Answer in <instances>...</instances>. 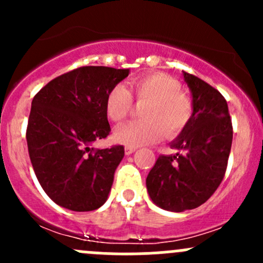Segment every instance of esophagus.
<instances>
[{
    "instance_id": "1",
    "label": "esophagus",
    "mask_w": 263,
    "mask_h": 263,
    "mask_svg": "<svg viewBox=\"0 0 263 263\" xmlns=\"http://www.w3.org/2000/svg\"><path fill=\"white\" fill-rule=\"evenodd\" d=\"M135 150H136V147L129 146V145H127V146L124 147V153H126V155H131L132 153H135Z\"/></svg>"
}]
</instances>
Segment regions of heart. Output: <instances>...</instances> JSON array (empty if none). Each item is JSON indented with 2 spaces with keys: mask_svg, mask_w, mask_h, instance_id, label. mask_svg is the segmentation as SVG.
Instances as JSON below:
<instances>
[{
  "mask_svg": "<svg viewBox=\"0 0 263 263\" xmlns=\"http://www.w3.org/2000/svg\"><path fill=\"white\" fill-rule=\"evenodd\" d=\"M132 92L141 109V121L118 127L116 139L129 146L154 144L166 137L173 139L185 128L193 115L192 99L181 90V82L164 72H153L131 82ZM134 109V99L124 85L117 84L105 99V110L116 123L123 122Z\"/></svg>",
  "mask_w": 263,
  "mask_h": 263,
  "instance_id": "b5f03b06",
  "label": "heart"
}]
</instances>
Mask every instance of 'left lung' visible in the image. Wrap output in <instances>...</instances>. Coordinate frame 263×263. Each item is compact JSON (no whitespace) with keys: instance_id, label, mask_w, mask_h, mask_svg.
I'll list each match as a JSON object with an SVG mask.
<instances>
[{"instance_id":"8db88e82","label":"left lung","mask_w":263,"mask_h":263,"mask_svg":"<svg viewBox=\"0 0 263 263\" xmlns=\"http://www.w3.org/2000/svg\"><path fill=\"white\" fill-rule=\"evenodd\" d=\"M192 92L193 115L171 142L173 155H160L148 172L146 188L159 208L174 213L205 203L221 183L233 141L228 103L215 87L183 72Z\"/></svg>"}]
</instances>
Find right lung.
<instances>
[{"instance_id": "1", "label": "right lung", "mask_w": 263, "mask_h": 263, "mask_svg": "<svg viewBox=\"0 0 263 263\" xmlns=\"http://www.w3.org/2000/svg\"><path fill=\"white\" fill-rule=\"evenodd\" d=\"M129 70L84 66L53 79L31 102L26 128L35 176L53 202L72 211L104 205L124 147L92 148L110 132L105 99Z\"/></svg>"}]
</instances>
